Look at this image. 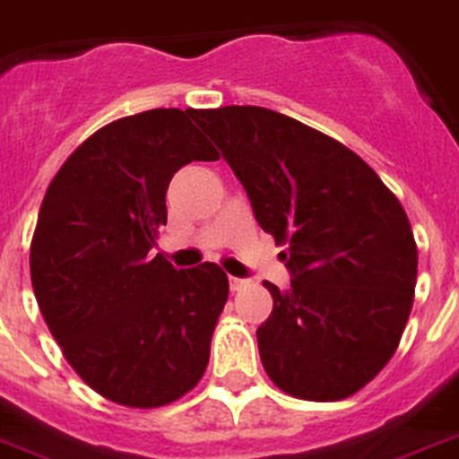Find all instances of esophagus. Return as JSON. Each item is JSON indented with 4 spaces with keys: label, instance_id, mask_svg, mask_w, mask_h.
Segmentation results:
<instances>
[{
    "label": "esophagus",
    "instance_id": "obj_1",
    "mask_svg": "<svg viewBox=\"0 0 459 459\" xmlns=\"http://www.w3.org/2000/svg\"><path fill=\"white\" fill-rule=\"evenodd\" d=\"M229 282H230V289H233V291H240V289H245L247 287V280H240V277H229Z\"/></svg>",
    "mask_w": 459,
    "mask_h": 459
}]
</instances>
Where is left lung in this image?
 I'll use <instances>...</instances> for the list:
<instances>
[{
    "label": "left lung",
    "mask_w": 459,
    "mask_h": 459,
    "mask_svg": "<svg viewBox=\"0 0 459 459\" xmlns=\"http://www.w3.org/2000/svg\"><path fill=\"white\" fill-rule=\"evenodd\" d=\"M294 273L256 329L268 378L338 402L392 359L413 307L418 245L402 203L348 146L264 107L195 109Z\"/></svg>",
    "instance_id": "obj_1"
}]
</instances>
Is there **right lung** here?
<instances>
[{"label": "right lung", "instance_id": "right-lung-1", "mask_svg": "<svg viewBox=\"0 0 459 459\" xmlns=\"http://www.w3.org/2000/svg\"><path fill=\"white\" fill-rule=\"evenodd\" d=\"M195 109H149L76 146L41 200L30 245L32 289L69 367L128 408L177 402L200 383L229 277L152 256L165 191L182 165L217 160Z\"/></svg>", "mask_w": 459, "mask_h": 459}]
</instances>
